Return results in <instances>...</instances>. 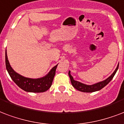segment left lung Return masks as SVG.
<instances>
[{"label": "left lung", "mask_w": 124, "mask_h": 124, "mask_svg": "<svg viewBox=\"0 0 124 124\" xmlns=\"http://www.w3.org/2000/svg\"><path fill=\"white\" fill-rule=\"evenodd\" d=\"M118 66L119 64H118V66H117L115 70V71L112 73V75L110 76H109L107 79L104 80V81H101V82H99V83H97L96 84H93V85H85V84H83V83H81L79 81H75L74 79H73V77L71 75L70 71H69L68 75L69 77L70 78L71 85H72L73 86L75 89H77L79 91L83 92H93L99 91L101 89H102L103 88L105 87L107 84H108V83L112 80V78L115 76V75L116 74V73L117 70L118 69Z\"/></svg>", "instance_id": "obj_1"}]
</instances>
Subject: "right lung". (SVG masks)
Masks as SVG:
<instances>
[{
    "instance_id": "1",
    "label": "right lung",
    "mask_w": 124,
    "mask_h": 124,
    "mask_svg": "<svg viewBox=\"0 0 124 124\" xmlns=\"http://www.w3.org/2000/svg\"><path fill=\"white\" fill-rule=\"evenodd\" d=\"M6 67L9 76L14 82L21 89L28 92H44L47 91L52 85L54 77L56 73L57 66H54L45 76L38 79H32L23 77L13 70L8 59L6 50L5 52Z\"/></svg>"
}]
</instances>
